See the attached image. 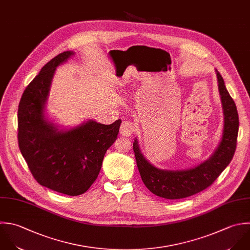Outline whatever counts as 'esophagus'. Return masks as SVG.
Instances as JSON below:
<instances>
[{
  "instance_id": "obj_1",
  "label": "esophagus",
  "mask_w": 250,
  "mask_h": 250,
  "mask_svg": "<svg viewBox=\"0 0 250 250\" xmlns=\"http://www.w3.org/2000/svg\"><path fill=\"white\" fill-rule=\"evenodd\" d=\"M134 131H135V126H134V125L132 123L126 122V121L122 123L121 127H120V133L123 136L129 137Z\"/></svg>"
}]
</instances>
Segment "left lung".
Returning <instances> with one entry per match:
<instances>
[{
  "mask_svg": "<svg viewBox=\"0 0 250 250\" xmlns=\"http://www.w3.org/2000/svg\"><path fill=\"white\" fill-rule=\"evenodd\" d=\"M216 75L224 114V126L221 141L209 159L187 170L160 169L146 160L139 149L137 139L134 140L133 151L140 176L145 186L156 196L178 200L198 194L209 187L232 161L237 147L239 115L235 101L217 70Z\"/></svg>",
  "mask_w": 250,
  "mask_h": 250,
  "instance_id": "left-lung-1",
  "label": "left lung"
}]
</instances>
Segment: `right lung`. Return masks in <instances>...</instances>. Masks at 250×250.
Returning <instances> with one entry per match:
<instances>
[{
	"label": "right lung",
	"mask_w": 250,
	"mask_h": 250,
	"mask_svg": "<svg viewBox=\"0 0 250 250\" xmlns=\"http://www.w3.org/2000/svg\"><path fill=\"white\" fill-rule=\"evenodd\" d=\"M74 55L64 51L48 61L25 88L18 106V145L37 182L68 196L86 192L96 180L106 151L118 137L122 121L93 120L67 130L44 117L55 69Z\"/></svg>",
	"instance_id": "1"
}]
</instances>
